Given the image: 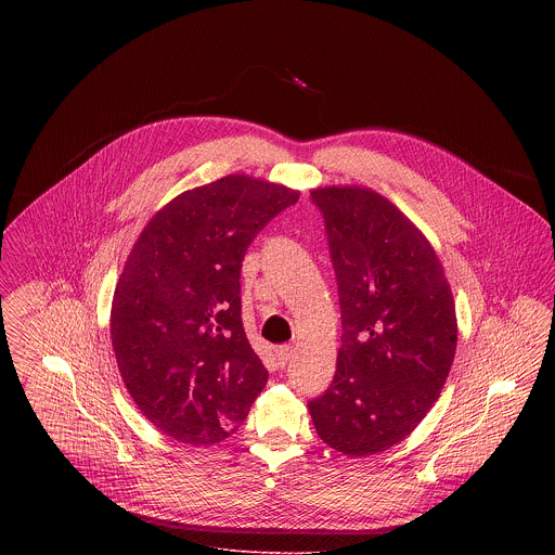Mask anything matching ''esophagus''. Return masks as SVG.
<instances>
[{"label":"esophagus","mask_w":555,"mask_h":555,"mask_svg":"<svg viewBox=\"0 0 555 555\" xmlns=\"http://www.w3.org/2000/svg\"><path fill=\"white\" fill-rule=\"evenodd\" d=\"M274 356H276V362H279V366H285L287 362L291 360V356H293V347L289 345H283V347H276V351H274Z\"/></svg>","instance_id":"34e87169"}]
</instances>
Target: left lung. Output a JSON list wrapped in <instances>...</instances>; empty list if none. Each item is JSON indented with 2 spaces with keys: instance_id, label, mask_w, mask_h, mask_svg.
<instances>
[{
  "instance_id": "1",
  "label": "left lung",
  "mask_w": 555,
  "mask_h": 555,
  "mask_svg": "<svg viewBox=\"0 0 555 555\" xmlns=\"http://www.w3.org/2000/svg\"><path fill=\"white\" fill-rule=\"evenodd\" d=\"M341 301V349L324 396L308 403L318 437L351 457L403 441L448 380L457 318L443 264L423 231L369 186L312 189Z\"/></svg>"
}]
</instances>
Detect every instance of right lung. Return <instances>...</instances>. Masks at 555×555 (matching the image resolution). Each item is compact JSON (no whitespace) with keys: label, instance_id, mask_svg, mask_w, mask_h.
Listing matches in <instances>:
<instances>
[{"label":"right lung","instance_id":"1","mask_svg":"<svg viewBox=\"0 0 555 555\" xmlns=\"http://www.w3.org/2000/svg\"><path fill=\"white\" fill-rule=\"evenodd\" d=\"M299 191L229 175L183 191L143 227L116 283L109 339L125 387L164 435L227 439L268 380L241 322V262Z\"/></svg>","mask_w":555,"mask_h":555}]
</instances>
